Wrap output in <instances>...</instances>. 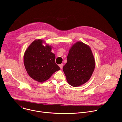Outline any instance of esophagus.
Segmentation results:
<instances>
[{
	"instance_id": "34e87169",
	"label": "esophagus",
	"mask_w": 122,
	"mask_h": 122,
	"mask_svg": "<svg viewBox=\"0 0 122 122\" xmlns=\"http://www.w3.org/2000/svg\"><path fill=\"white\" fill-rule=\"evenodd\" d=\"M59 66L60 68L61 69H62V68H63V65L62 64H60V65H59Z\"/></svg>"
}]
</instances>
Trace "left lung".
I'll return each mask as SVG.
<instances>
[{"mask_svg": "<svg viewBox=\"0 0 122 122\" xmlns=\"http://www.w3.org/2000/svg\"><path fill=\"white\" fill-rule=\"evenodd\" d=\"M95 67V61L90 48L78 41L69 50L67 63L63 69L68 83L77 87L90 79Z\"/></svg>", "mask_w": 122, "mask_h": 122, "instance_id": "1", "label": "left lung"}]
</instances>
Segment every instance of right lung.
Segmentation results:
<instances>
[{
    "label": "right lung",
    "mask_w": 122,
    "mask_h": 122,
    "mask_svg": "<svg viewBox=\"0 0 122 122\" xmlns=\"http://www.w3.org/2000/svg\"><path fill=\"white\" fill-rule=\"evenodd\" d=\"M43 41H34L26 50L24 62L26 71L33 79L41 82L48 79L60 68L55 63V55L51 46L42 44Z\"/></svg>",
    "instance_id": "obj_1"
}]
</instances>
